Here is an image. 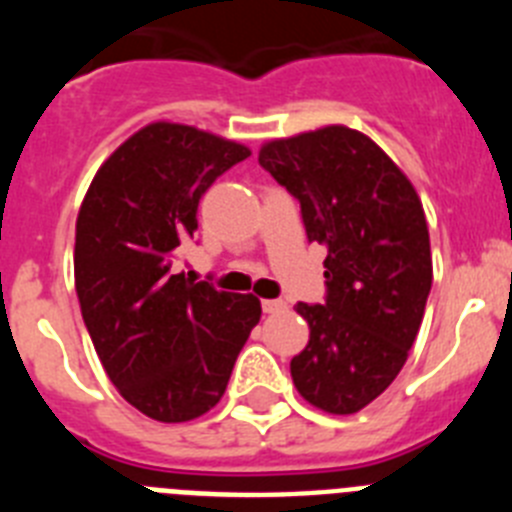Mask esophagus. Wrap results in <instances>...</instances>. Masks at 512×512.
Wrapping results in <instances>:
<instances>
[{"mask_svg":"<svg viewBox=\"0 0 512 512\" xmlns=\"http://www.w3.org/2000/svg\"><path fill=\"white\" fill-rule=\"evenodd\" d=\"M261 307H264V312H269V315H271V312H282L284 307H287V302H284V300H264V302H261Z\"/></svg>","mask_w":512,"mask_h":512,"instance_id":"34e87169","label":"esophagus"}]
</instances>
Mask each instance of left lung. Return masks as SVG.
<instances>
[{
	"label": "left lung",
	"mask_w": 512,
	"mask_h": 512,
	"mask_svg": "<svg viewBox=\"0 0 512 512\" xmlns=\"http://www.w3.org/2000/svg\"><path fill=\"white\" fill-rule=\"evenodd\" d=\"M259 164L300 200L307 238L328 246L323 305L297 302L310 341L289 372L310 405L351 415L400 374L431 292L423 202L369 135L346 125L264 143Z\"/></svg>",
	"instance_id": "8db88e82"
}]
</instances>
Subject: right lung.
Here are the masks:
<instances>
[{"label": "right lung", "mask_w": 512, "mask_h": 512, "mask_svg": "<svg viewBox=\"0 0 512 512\" xmlns=\"http://www.w3.org/2000/svg\"><path fill=\"white\" fill-rule=\"evenodd\" d=\"M251 156L207 130L158 120L130 135L76 217L74 282L94 351L125 400L161 423L212 410L261 302L174 274L217 176Z\"/></svg>", "instance_id": "right-lung-1"}]
</instances>
